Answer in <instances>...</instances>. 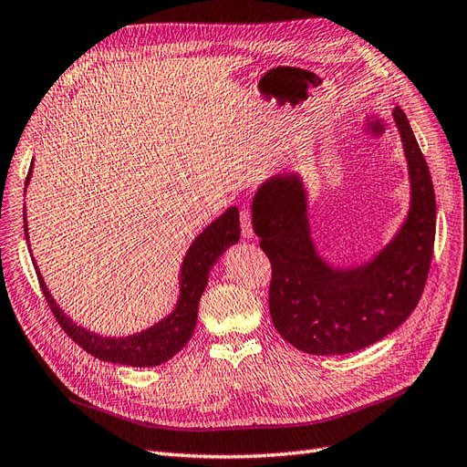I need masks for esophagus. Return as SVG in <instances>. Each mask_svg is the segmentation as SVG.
<instances>
[{
  "label": "esophagus",
  "instance_id": "obj_1",
  "mask_svg": "<svg viewBox=\"0 0 467 467\" xmlns=\"http://www.w3.org/2000/svg\"><path fill=\"white\" fill-rule=\"evenodd\" d=\"M240 227H243V236H244V238H254L252 215H250L248 210H240Z\"/></svg>",
  "mask_w": 467,
  "mask_h": 467
}]
</instances>
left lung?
I'll list each match as a JSON object with an SVG mask.
<instances>
[{
	"label": "left lung",
	"instance_id": "left-lung-1",
	"mask_svg": "<svg viewBox=\"0 0 467 467\" xmlns=\"http://www.w3.org/2000/svg\"><path fill=\"white\" fill-rule=\"evenodd\" d=\"M392 119L408 163L410 210L368 262L337 267L317 252L298 172L275 175L254 194V233L273 269L271 319L302 352L342 356L371 347L399 329L421 298L435 244V190L406 113L396 106Z\"/></svg>",
	"mask_w": 467,
	"mask_h": 467
}]
</instances>
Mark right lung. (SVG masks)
I'll return each mask as SVG.
<instances>
[{"label":"right lung","mask_w":467,"mask_h":467,"mask_svg":"<svg viewBox=\"0 0 467 467\" xmlns=\"http://www.w3.org/2000/svg\"><path fill=\"white\" fill-rule=\"evenodd\" d=\"M32 167H34V161L28 169L26 186L32 177ZM26 186H25V192H26ZM25 236L28 243L26 213H25ZM238 238H240L238 207L233 205L223 215H219L212 224H207V227L194 238V243L186 250V255L179 271V300L175 307H172V312L165 316L161 321L148 327V329L129 337H103L73 321L59 307L56 298L51 296V292L46 286L42 273L34 257H32V264H34V269H36L42 292L51 307V312H54L56 319L63 327V331L71 337L78 347H82L90 356L99 358L103 361H111V364H123L130 368H153V366L165 364V361L175 356L190 340V337H192L196 319H198V304H200L203 288L207 286V279H210V271L217 264L219 257L224 254V250L238 243ZM28 252H32L30 243H28Z\"/></svg>","instance_id":"1"}]
</instances>
